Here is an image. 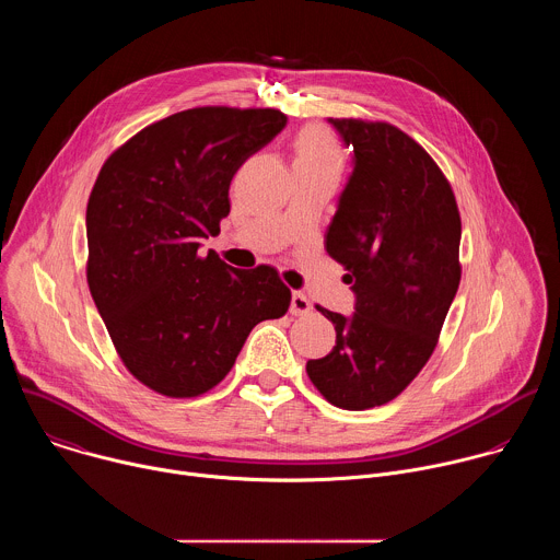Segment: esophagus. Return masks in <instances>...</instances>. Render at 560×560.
<instances>
[{
    "label": "esophagus",
    "mask_w": 560,
    "mask_h": 560,
    "mask_svg": "<svg viewBox=\"0 0 560 560\" xmlns=\"http://www.w3.org/2000/svg\"><path fill=\"white\" fill-rule=\"evenodd\" d=\"M310 310H312V305H310L307 296L301 294V292H294L292 299H290V312L296 314V316H301V314H307Z\"/></svg>",
    "instance_id": "34e87169"
}]
</instances>
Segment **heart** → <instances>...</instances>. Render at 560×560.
<instances>
[{"label": "heart", "mask_w": 560, "mask_h": 560, "mask_svg": "<svg viewBox=\"0 0 560 560\" xmlns=\"http://www.w3.org/2000/svg\"><path fill=\"white\" fill-rule=\"evenodd\" d=\"M294 148H296L294 162H299V164L341 171V164H343L341 148H339L335 135L324 126L303 128Z\"/></svg>", "instance_id": "heart-1"}]
</instances>
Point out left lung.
<instances>
[{
    "label": "left lung",
    "mask_w": 560,
    "mask_h": 560,
    "mask_svg": "<svg viewBox=\"0 0 560 560\" xmlns=\"http://www.w3.org/2000/svg\"><path fill=\"white\" fill-rule=\"evenodd\" d=\"M352 150V173L328 225L326 250L346 266L354 312L322 310L337 346L305 370L343 410L383 406L434 352L460 281V217L432 156L389 124L328 119Z\"/></svg>",
    "instance_id": "obj_1"
}]
</instances>
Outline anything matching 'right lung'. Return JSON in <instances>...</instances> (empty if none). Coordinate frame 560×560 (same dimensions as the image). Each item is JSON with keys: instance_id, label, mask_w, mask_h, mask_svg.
Segmentation results:
<instances>
[{"instance_id": "right-lung-1", "label": "right lung", "mask_w": 560, "mask_h": 560, "mask_svg": "<svg viewBox=\"0 0 560 560\" xmlns=\"http://www.w3.org/2000/svg\"><path fill=\"white\" fill-rule=\"evenodd\" d=\"M288 124L272 108H192L108 156L86 208L89 288L126 368L166 396H199L250 330L288 312L270 266L236 270L201 242L230 212V182Z\"/></svg>"}]
</instances>
